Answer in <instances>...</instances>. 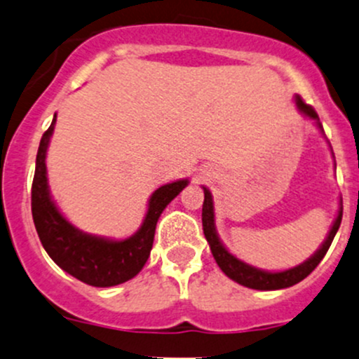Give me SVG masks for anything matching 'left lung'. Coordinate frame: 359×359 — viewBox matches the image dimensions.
I'll use <instances>...</instances> for the list:
<instances>
[{
  "label": "left lung",
  "mask_w": 359,
  "mask_h": 359,
  "mask_svg": "<svg viewBox=\"0 0 359 359\" xmlns=\"http://www.w3.org/2000/svg\"><path fill=\"white\" fill-rule=\"evenodd\" d=\"M296 104L301 110V113H304V115L309 116V118L315 120L316 126L322 129V123H320L318 113L315 111V108L304 103L301 96H296ZM203 189H205V203H203V232H205L206 241H208L210 244L211 255H213L215 262L218 263V266H220L222 271H224L229 278H232L233 282H237V284L244 285V287H249V289H258V290L285 289V287H290V285L297 284V282H301L303 278H306L308 275L318 266V263L322 262L323 256L327 255L335 233H337L339 227H341L342 206L341 210H339L334 225H332L329 237H327L325 243L320 246L318 251H316L311 258L306 259L304 263H301V265L294 266V269H289L285 271H275V273H271V271H263L259 269H255V266L248 265V263L241 262V259H237L236 256L230 255L227 249H225L224 244L220 243V239H218L217 236V230H215L213 199H211V192L206 189V187H203Z\"/></svg>",
  "instance_id": "1"
}]
</instances>
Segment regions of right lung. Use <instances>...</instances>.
Listing matches in <instances>:
<instances>
[{
	"mask_svg": "<svg viewBox=\"0 0 359 359\" xmlns=\"http://www.w3.org/2000/svg\"><path fill=\"white\" fill-rule=\"evenodd\" d=\"M56 115L43 134L37 149L32 180V218L41 244L62 270L94 287L123 284L139 273L148 262L154 229L165 206L187 186V180L161 186L149 199L148 213L141 229L123 241H110L75 229L62 217L53 203L46 177V151L55 129Z\"/></svg>",
	"mask_w": 359,
	"mask_h": 359,
	"instance_id": "obj_1",
	"label": "right lung"
}]
</instances>
